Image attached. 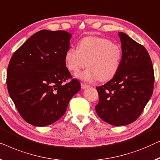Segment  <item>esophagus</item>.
Segmentation results:
<instances>
[{
  "instance_id": "obj_1",
  "label": "esophagus",
  "mask_w": 160,
  "mask_h": 160,
  "mask_svg": "<svg viewBox=\"0 0 160 160\" xmlns=\"http://www.w3.org/2000/svg\"><path fill=\"white\" fill-rule=\"evenodd\" d=\"M89 85H87V84H85V83H81V88H82V89H85V88H88V87Z\"/></svg>"
}]
</instances>
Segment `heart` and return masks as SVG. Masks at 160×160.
Masks as SVG:
<instances>
[{"label": "heart", "mask_w": 160, "mask_h": 160, "mask_svg": "<svg viewBox=\"0 0 160 160\" xmlns=\"http://www.w3.org/2000/svg\"><path fill=\"white\" fill-rule=\"evenodd\" d=\"M122 51L118 43L107 38L90 36L78 42V48L70 47L65 53L67 67L78 72L87 66L88 69L78 75L87 82L107 81L115 75L120 67Z\"/></svg>", "instance_id": "b5f03b06"}]
</instances>
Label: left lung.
I'll use <instances>...</instances> for the list:
<instances>
[{
    "instance_id": "8db88e82",
    "label": "left lung",
    "mask_w": 160,
    "mask_h": 160,
    "mask_svg": "<svg viewBox=\"0 0 160 160\" xmlns=\"http://www.w3.org/2000/svg\"><path fill=\"white\" fill-rule=\"evenodd\" d=\"M122 56L111 80L96 87L98 117L112 125H126L139 118L152 97L154 72L147 49L124 32H119Z\"/></svg>"
}]
</instances>
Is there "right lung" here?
Returning <instances> with one entry per match:
<instances>
[{
  "label": "right lung",
  "mask_w": 160,
  "mask_h": 160,
  "mask_svg": "<svg viewBox=\"0 0 160 160\" xmlns=\"http://www.w3.org/2000/svg\"><path fill=\"white\" fill-rule=\"evenodd\" d=\"M72 35L42 30L13 53L7 69L9 96L22 118L35 126L52 124L66 112L80 90L66 67L64 56Z\"/></svg>",
  "instance_id": "add662e5"
}]
</instances>
